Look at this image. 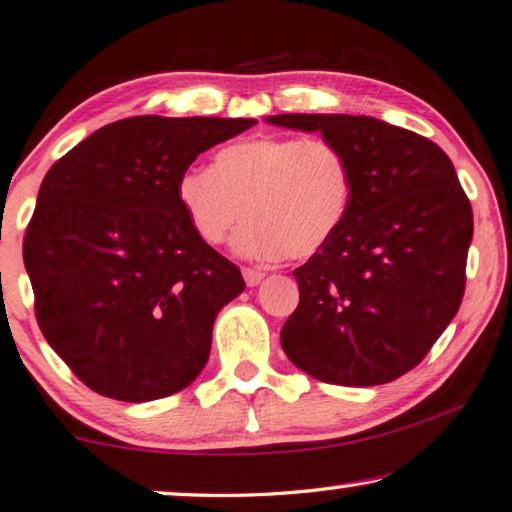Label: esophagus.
Segmentation results:
<instances>
[{"label":"esophagus","instance_id":"34e87169","mask_svg":"<svg viewBox=\"0 0 512 512\" xmlns=\"http://www.w3.org/2000/svg\"><path fill=\"white\" fill-rule=\"evenodd\" d=\"M242 277L247 281V286H258L265 279V270L261 268H244Z\"/></svg>","mask_w":512,"mask_h":512}]
</instances>
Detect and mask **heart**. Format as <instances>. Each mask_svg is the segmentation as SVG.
Wrapping results in <instances>:
<instances>
[{
    "instance_id": "heart-1",
    "label": "heart",
    "mask_w": 512,
    "mask_h": 512,
    "mask_svg": "<svg viewBox=\"0 0 512 512\" xmlns=\"http://www.w3.org/2000/svg\"><path fill=\"white\" fill-rule=\"evenodd\" d=\"M191 231L249 258H311L342 231L353 201L351 166L321 138L261 136L224 147L212 168L184 170L175 187Z\"/></svg>"
}]
</instances>
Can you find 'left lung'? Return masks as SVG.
I'll use <instances>...</instances> for the list:
<instances>
[{"label": "left lung", "mask_w": 512, "mask_h": 512, "mask_svg": "<svg viewBox=\"0 0 512 512\" xmlns=\"http://www.w3.org/2000/svg\"><path fill=\"white\" fill-rule=\"evenodd\" d=\"M318 131L353 175L348 217L293 272L300 305L281 328L288 360L318 381L381 385L429 353L462 305L473 212L432 140L365 115H270Z\"/></svg>", "instance_id": "left-lung-1"}]
</instances>
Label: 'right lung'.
I'll return each mask as SVG.
<instances>
[{"instance_id":"add662e5","label":"right lung","mask_w":512,"mask_h":512,"mask_svg":"<svg viewBox=\"0 0 512 512\" xmlns=\"http://www.w3.org/2000/svg\"><path fill=\"white\" fill-rule=\"evenodd\" d=\"M254 124L129 117L43 177L22 258L43 337L87 388L140 404L203 372L214 318L244 279L191 231L175 187L198 154Z\"/></svg>"}]
</instances>
